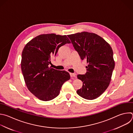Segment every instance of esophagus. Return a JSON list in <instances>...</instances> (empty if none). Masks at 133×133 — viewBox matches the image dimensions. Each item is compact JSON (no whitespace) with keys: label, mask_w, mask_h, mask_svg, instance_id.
Here are the masks:
<instances>
[{"label":"esophagus","mask_w":133,"mask_h":133,"mask_svg":"<svg viewBox=\"0 0 133 133\" xmlns=\"http://www.w3.org/2000/svg\"><path fill=\"white\" fill-rule=\"evenodd\" d=\"M70 75L71 77H76V75L74 73H70Z\"/></svg>","instance_id":"obj_1"}]
</instances>
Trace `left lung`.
<instances>
[{
  "label": "left lung",
  "mask_w": 133,
  "mask_h": 133,
  "mask_svg": "<svg viewBox=\"0 0 133 133\" xmlns=\"http://www.w3.org/2000/svg\"><path fill=\"white\" fill-rule=\"evenodd\" d=\"M68 37L81 59H87L88 64L86 73L77 76L83 84L77 93L84 99H95L110 84L115 67L113 50L108 42L94 33L82 32Z\"/></svg>",
  "instance_id": "1"
}]
</instances>
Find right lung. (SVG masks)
Listing matches in <instances>:
<instances>
[{"label":"right lung","mask_w":133,"mask_h":133,"mask_svg":"<svg viewBox=\"0 0 133 133\" xmlns=\"http://www.w3.org/2000/svg\"><path fill=\"white\" fill-rule=\"evenodd\" d=\"M70 41L66 35L41 34L29 41L22 53L21 67L28 90L38 99L48 101L57 97L69 74L49 67L51 58Z\"/></svg>","instance_id":"right-lung-1"}]
</instances>
